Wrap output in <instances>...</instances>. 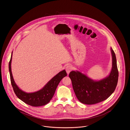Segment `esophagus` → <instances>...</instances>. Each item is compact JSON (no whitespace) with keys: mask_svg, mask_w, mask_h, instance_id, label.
I'll use <instances>...</instances> for the list:
<instances>
[{"mask_svg":"<svg viewBox=\"0 0 130 130\" xmlns=\"http://www.w3.org/2000/svg\"><path fill=\"white\" fill-rule=\"evenodd\" d=\"M65 70H66V72L68 74H69V73H70V72L72 70V67L71 66L69 65V66H67L66 67Z\"/></svg>","mask_w":130,"mask_h":130,"instance_id":"34e87169","label":"esophagus"}]
</instances>
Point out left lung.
Returning <instances> with one entry per match:
<instances>
[{
	"label": "left lung",
	"instance_id": "left-lung-1",
	"mask_svg": "<svg viewBox=\"0 0 130 130\" xmlns=\"http://www.w3.org/2000/svg\"><path fill=\"white\" fill-rule=\"evenodd\" d=\"M112 69L108 75L100 80H94L83 73L73 71L69 73L73 89L78 100L86 104H97L107 99L117 87L119 72L116 55L111 48Z\"/></svg>",
	"mask_w": 130,
	"mask_h": 130
}]
</instances>
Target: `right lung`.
I'll return each mask as SVG.
<instances>
[{"label":"right lung","mask_w":130,"mask_h":130,"mask_svg":"<svg viewBox=\"0 0 130 130\" xmlns=\"http://www.w3.org/2000/svg\"><path fill=\"white\" fill-rule=\"evenodd\" d=\"M12 55V52L9 62V69L11 84L17 97L26 104L32 106H41L48 104L53 98L58 84L63 77L67 76L66 71L64 70L58 73L48 81L41 89L36 92L27 93L19 88L13 79L11 70Z\"/></svg>","instance_id":"obj_1"}]
</instances>
